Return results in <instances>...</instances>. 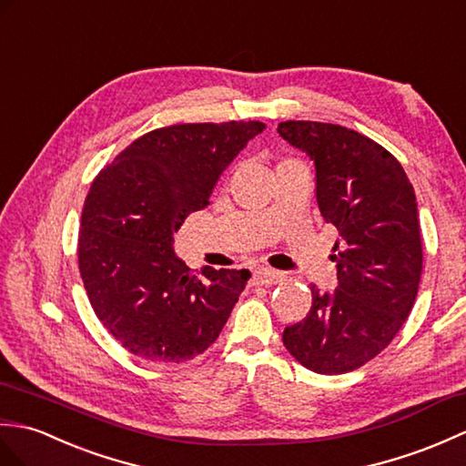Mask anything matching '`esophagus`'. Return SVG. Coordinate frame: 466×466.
Instances as JSON below:
<instances>
[{
    "label": "esophagus",
    "mask_w": 466,
    "mask_h": 466,
    "mask_svg": "<svg viewBox=\"0 0 466 466\" xmlns=\"http://www.w3.org/2000/svg\"><path fill=\"white\" fill-rule=\"evenodd\" d=\"M283 273L275 271V268H259V271L253 273V281L255 285H275L279 281H283Z\"/></svg>",
    "instance_id": "esophagus-1"
}]
</instances>
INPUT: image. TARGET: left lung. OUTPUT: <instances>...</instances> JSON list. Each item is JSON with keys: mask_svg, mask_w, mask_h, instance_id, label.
Instances as JSON below:
<instances>
[{"mask_svg": "<svg viewBox=\"0 0 466 466\" xmlns=\"http://www.w3.org/2000/svg\"><path fill=\"white\" fill-rule=\"evenodd\" d=\"M279 136L315 163L317 205L340 239L330 259L339 285L320 291L283 345L320 375L363 367L385 349L417 299L422 245L415 189L402 165L379 143L343 126L279 123Z\"/></svg>", "mask_w": 466, "mask_h": 466, "instance_id": "8db88e82", "label": "left lung"}]
</instances>
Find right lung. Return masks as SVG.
<instances>
[{
  "label": "right lung",
  "mask_w": 466,
  "mask_h": 466,
  "mask_svg": "<svg viewBox=\"0 0 466 466\" xmlns=\"http://www.w3.org/2000/svg\"><path fill=\"white\" fill-rule=\"evenodd\" d=\"M263 129L261 121L155 129L93 179L81 213L79 273L93 311L129 353L177 365L219 337L251 273L203 267L191 275L173 235L209 205L221 173Z\"/></svg>",
  "instance_id": "1"
}]
</instances>
